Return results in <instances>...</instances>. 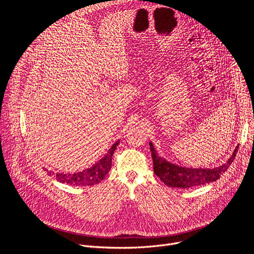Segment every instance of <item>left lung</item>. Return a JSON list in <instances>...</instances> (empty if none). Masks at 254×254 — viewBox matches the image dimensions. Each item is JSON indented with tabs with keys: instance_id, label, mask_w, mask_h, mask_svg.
Wrapping results in <instances>:
<instances>
[{
	"instance_id": "left-lung-1",
	"label": "left lung",
	"mask_w": 254,
	"mask_h": 254,
	"mask_svg": "<svg viewBox=\"0 0 254 254\" xmlns=\"http://www.w3.org/2000/svg\"><path fill=\"white\" fill-rule=\"evenodd\" d=\"M237 146L232 154V156L228 159L225 164H222L219 167L205 169V168H186L173 164L161 157L152 141H150V148L153 157L154 163V172L161 179L165 185L173 188H182L187 189L191 187L206 185L218 180L220 176L227 171L231 163L233 162L236 153L238 151Z\"/></svg>"
}]
</instances>
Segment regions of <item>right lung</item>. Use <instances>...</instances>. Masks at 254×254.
I'll list each match as a JSON object with an SVG mask.
<instances>
[{"label":"right lung","mask_w":254,"mask_h":254,"mask_svg":"<svg viewBox=\"0 0 254 254\" xmlns=\"http://www.w3.org/2000/svg\"><path fill=\"white\" fill-rule=\"evenodd\" d=\"M120 143V140H117L112 148L108 150L103 158H101L97 163L92 165L90 168L85 169L81 172L73 173V174H64V173H54L52 171H48L44 168L48 175L55 176L58 182L65 183L67 185L73 186H93L98 184L102 179L110 172L112 168V158L114 155L117 146Z\"/></svg>","instance_id":"obj_1"}]
</instances>
